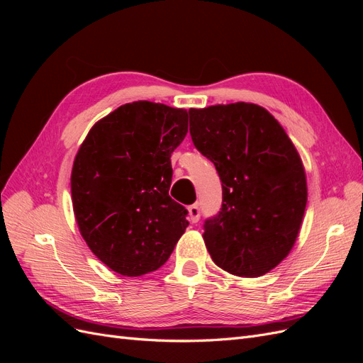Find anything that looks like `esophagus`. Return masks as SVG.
Masks as SVG:
<instances>
[{"mask_svg": "<svg viewBox=\"0 0 363 363\" xmlns=\"http://www.w3.org/2000/svg\"><path fill=\"white\" fill-rule=\"evenodd\" d=\"M188 212H189L191 223H199V219H200V207H199V204L189 206L188 207Z\"/></svg>", "mask_w": 363, "mask_h": 363, "instance_id": "1", "label": "esophagus"}]
</instances>
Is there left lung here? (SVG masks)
<instances>
[{
	"label": "left lung",
	"instance_id": "8db88e82",
	"mask_svg": "<svg viewBox=\"0 0 363 363\" xmlns=\"http://www.w3.org/2000/svg\"><path fill=\"white\" fill-rule=\"evenodd\" d=\"M195 148L213 162L223 206L203 239L219 268L260 277L289 255L307 203L301 157L267 108L252 103L189 108Z\"/></svg>",
	"mask_w": 363,
	"mask_h": 363
}]
</instances>
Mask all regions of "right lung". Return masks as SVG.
<instances>
[{"mask_svg":"<svg viewBox=\"0 0 363 363\" xmlns=\"http://www.w3.org/2000/svg\"><path fill=\"white\" fill-rule=\"evenodd\" d=\"M188 133V112L135 101L89 130L74 159V215L87 247L127 277L159 269L189 225L169 196L171 155Z\"/></svg>","mask_w":363,"mask_h":363,"instance_id":"right-lung-1","label":"right lung"}]
</instances>
